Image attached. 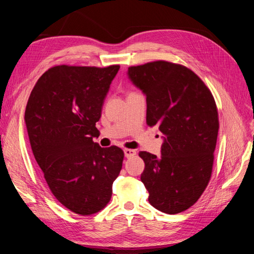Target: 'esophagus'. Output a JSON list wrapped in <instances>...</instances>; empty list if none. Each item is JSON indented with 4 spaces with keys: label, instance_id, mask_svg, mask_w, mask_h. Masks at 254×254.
I'll use <instances>...</instances> for the list:
<instances>
[{
    "label": "esophagus",
    "instance_id": "1",
    "mask_svg": "<svg viewBox=\"0 0 254 254\" xmlns=\"http://www.w3.org/2000/svg\"><path fill=\"white\" fill-rule=\"evenodd\" d=\"M124 153H125V157H126V158H131V157H133V156L135 155L136 151H135L134 149L125 148V149H124Z\"/></svg>",
    "mask_w": 254,
    "mask_h": 254
}]
</instances>
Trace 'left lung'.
Masks as SVG:
<instances>
[{"instance_id": "obj_1", "label": "left lung", "mask_w": 254, "mask_h": 254, "mask_svg": "<svg viewBox=\"0 0 254 254\" xmlns=\"http://www.w3.org/2000/svg\"><path fill=\"white\" fill-rule=\"evenodd\" d=\"M128 76L146 95V123L164 140L160 157L139 153L148 201L163 213L186 211L211 179L219 129L216 103L204 82L181 64L152 61L128 67Z\"/></svg>"}]
</instances>
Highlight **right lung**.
I'll list each match as a JSON object with an SVG mask.
<instances>
[{"label": "right lung", "mask_w": 254, "mask_h": 254, "mask_svg": "<svg viewBox=\"0 0 254 254\" xmlns=\"http://www.w3.org/2000/svg\"><path fill=\"white\" fill-rule=\"evenodd\" d=\"M119 70V64L53 66L38 79L26 105L30 146L52 194L82 216L110 201L124 160L118 146L102 148L93 142L104 99Z\"/></svg>", "instance_id": "1"}]
</instances>
